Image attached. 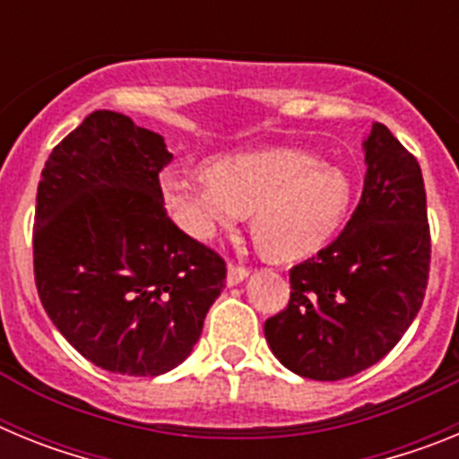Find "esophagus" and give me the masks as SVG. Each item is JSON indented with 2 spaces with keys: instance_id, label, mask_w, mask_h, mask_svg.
I'll use <instances>...</instances> for the list:
<instances>
[{
  "instance_id": "esophagus-1",
  "label": "esophagus",
  "mask_w": 459,
  "mask_h": 459,
  "mask_svg": "<svg viewBox=\"0 0 459 459\" xmlns=\"http://www.w3.org/2000/svg\"><path fill=\"white\" fill-rule=\"evenodd\" d=\"M248 273L250 271L246 269V266L230 262V269H227V285H238V282H243V280L248 278Z\"/></svg>"
}]
</instances>
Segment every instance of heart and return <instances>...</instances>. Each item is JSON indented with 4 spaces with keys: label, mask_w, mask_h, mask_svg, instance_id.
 Here are the masks:
<instances>
[{
    "label": "heart",
    "mask_w": 459,
    "mask_h": 459,
    "mask_svg": "<svg viewBox=\"0 0 459 459\" xmlns=\"http://www.w3.org/2000/svg\"><path fill=\"white\" fill-rule=\"evenodd\" d=\"M160 190L174 221L195 237H211L255 213V241L275 259L317 250L338 230L351 197L342 169L294 149L238 153L197 179L168 172Z\"/></svg>",
    "instance_id": "heart-1"
}]
</instances>
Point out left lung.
Listing matches in <instances>:
<instances>
[{"label": "left lung", "instance_id": "1", "mask_svg": "<svg viewBox=\"0 0 459 459\" xmlns=\"http://www.w3.org/2000/svg\"><path fill=\"white\" fill-rule=\"evenodd\" d=\"M366 184L342 232L290 269V303L264 322L271 351L296 375L338 381L375 366L423 303L429 225L419 160L384 124L363 142Z\"/></svg>", "mask_w": 459, "mask_h": 459}]
</instances>
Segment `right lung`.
Segmentation results:
<instances>
[{
    "label": "right lung",
    "mask_w": 459,
    "mask_h": 459,
    "mask_svg": "<svg viewBox=\"0 0 459 459\" xmlns=\"http://www.w3.org/2000/svg\"><path fill=\"white\" fill-rule=\"evenodd\" d=\"M169 163L158 133L96 109L40 172L36 290L59 333L103 370L179 366L225 287V259L165 211L158 174Z\"/></svg>",
    "instance_id": "add662e5"
}]
</instances>
